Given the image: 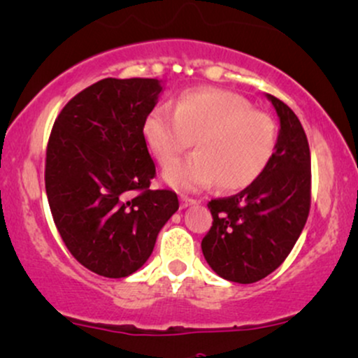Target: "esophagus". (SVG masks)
Returning a JSON list of instances; mask_svg holds the SVG:
<instances>
[{
    "mask_svg": "<svg viewBox=\"0 0 358 358\" xmlns=\"http://www.w3.org/2000/svg\"><path fill=\"white\" fill-rule=\"evenodd\" d=\"M198 201L193 200V198H188V196H180V208H188V206L192 205H196Z\"/></svg>",
    "mask_w": 358,
    "mask_h": 358,
    "instance_id": "obj_1",
    "label": "esophagus"
}]
</instances>
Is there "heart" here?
Segmentation results:
<instances>
[{
    "label": "heart",
    "mask_w": 358,
    "mask_h": 358,
    "mask_svg": "<svg viewBox=\"0 0 358 358\" xmlns=\"http://www.w3.org/2000/svg\"><path fill=\"white\" fill-rule=\"evenodd\" d=\"M143 136L160 165H168L196 140L195 154L165 170L171 187L198 190L217 182L220 190L235 192L255 182L272 160L277 124L242 94L196 88L180 94L173 111L155 108L146 116Z\"/></svg>",
    "instance_id": "heart-1"
}]
</instances>
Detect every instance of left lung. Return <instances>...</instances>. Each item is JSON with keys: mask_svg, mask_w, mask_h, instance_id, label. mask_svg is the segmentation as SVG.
<instances>
[{"mask_svg": "<svg viewBox=\"0 0 358 358\" xmlns=\"http://www.w3.org/2000/svg\"><path fill=\"white\" fill-rule=\"evenodd\" d=\"M280 130L272 160L234 196L208 203L213 223L201 240L206 264L222 278L253 283L277 270L302 234L310 212V148L302 123L266 94Z\"/></svg>", "mask_w": 358, "mask_h": 358, "instance_id": "obj_1", "label": "left lung"}]
</instances>
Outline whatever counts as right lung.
Here are the masks:
<instances>
[{
  "label": "right lung",
  "instance_id": "obj_1",
  "mask_svg": "<svg viewBox=\"0 0 358 358\" xmlns=\"http://www.w3.org/2000/svg\"><path fill=\"white\" fill-rule=\"evenodd\" d=\"M163 92L157 78H105L66 103L51 130L45 185L71 255L108 278L135 273L178 210L171 190H150L155 163L143 123Z\"/></svg>",
  "mask_w": 358,
  "mask_h": 358
}]
</instances>
